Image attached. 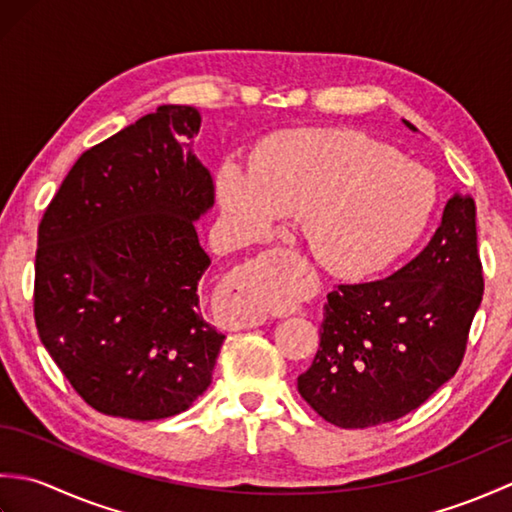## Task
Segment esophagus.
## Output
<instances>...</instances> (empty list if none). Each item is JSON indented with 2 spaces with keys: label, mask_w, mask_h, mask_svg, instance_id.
I'll use <instances>...</instances> for the list:
<instances>
[{
  "label": "esophagus",
  "mask_w": 512,
  "mask_h": 512,
  "mask_svg": "<svg viewBox=\"0 0 512 512\" xmlns=\"http://www.w3.org/2000/svg\"><path fill=\"white\" fill-rule=\"evenodd\" d=\"M295 257L290 248L277 246L259 255L253 264L226 286V306L233 314V328L248 330L266 321V306L275 292L277 266Z\"/></svg>",
  "instance_id": "34e87169"
}]
</instances>
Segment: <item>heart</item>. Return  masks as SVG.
I'll return each mask as SVG.
<instances>
[{
    "mask_svg": "<svg viewBox=\"0 0 512 512\" xmlns=\"http://www.w3.org/2000/svg\"><path fill=\"white\" fill-rule=\"evenodd\" d=\"M224 213L253 237L301 217L317 262L339 277L378 273L418 244L438 204L433 173L356 129H292L266 138L253 171L217 169Z\"/></svg>",
    "mask_w": 512,
    "mask_h": 512,
    "instance_id": "obj_1",
    "label": "heart"
}]
</instances>
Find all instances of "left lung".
I'll use <instances>...</instances> for the list:
<instances>
[{"instance_id": "left-lung-1", "label": "left lung", "mask_w": 512, "mask_h": 512, "mask_svg": "<svg viewBox=\"0 0 512 512\" xmlns=\"http://www.w3.org/2000/svg\"><path fill=\"white\" fill-rule=\"evenodd\" d=\"M482 292L475 202L455 193L407 266L328 292L319 352L297 378L301 398L341 429L407 416L458 372Z\"/></svg>"}]
</instances>
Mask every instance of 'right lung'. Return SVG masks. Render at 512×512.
<instances>
[{"label": "right lung", "mask_w": 512, "mask_h": 512, "mask_svg": "<svg viewBox=\"0 0 512 512\" xmlns=\"http://www.w3.org/2000/svg\"><path fill=\"white\" fill-rule=\"evenodd\" d=\"M200 121L195 107L160 105L94 145L39 224V339L107 416H176L211 385L224 334L198 295L211 259L193 222L215 202L189 145Z\"/></svg>", "instance_id": "add662e5"}]
</instances>
